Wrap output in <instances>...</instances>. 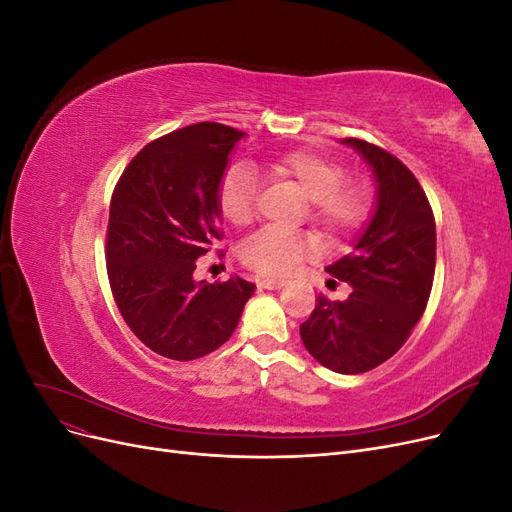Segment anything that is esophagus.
I'll return each instance as SVG.
<instances>
[{
  "label": "esophagus",
  "instance_id": "obj_1",
  "mask_svg": "<svg viewBox=\"0 0 512 512\" xmlns=\"http://www.w3.org/2000/svg\"><path fill=\"white\" fill-rule=\"evenodd\" d=\"M284 284H286L284 280H260L258 282L260 288H267V290H277V288H282Z\"/></svg>",
  "mask_w": 512,
  "mask_h": 512
}]
</instances>
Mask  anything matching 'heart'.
<instances>
[{
    "label": "heart",
    "instance_id": "1",
    "mask_svg": "<svg viewBox=\"0 0 512 512\" xmlns=\"http://www.w3.org/2000/svg\"><path fill=\"white\" fill-rule=\"evenodd\" d=\"M262 173L277 181H290L307 196V220L324 239L339 241L369 218L374 194L361 179L346 177V168L314 149H294L280 158L260 164ZM258 185L243 166H232L215 190V205L222 218L243 228L256 218ZM316 250V237L309 232L262 228L239 247V258L247 269L260 275L282 277L292 273Z\"/></svg>",
    "mask_w": 512,
    "mask_h": 512
}]
</instances>
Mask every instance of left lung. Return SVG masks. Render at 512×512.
<instances>
[{
	"label": "left lung",
	"instance_id": "left-lung-1",
	"mask_svg": "<svg viewBox=\"0 0 512 512\" xmlns=\"http://www.w3.org/2000/svg\"><path fill=\"white\" fill-rule=\"evenodd\" d=\"M378 181V205L354 250L327 267L352 286L346 301L318 294L301 339L314 359L337 374H363L406 344L421 320L436 271V220L421 183L393 153L344 138ZM331 280L333 284H337Z\"/></svg>",
	"mask_w": 512,
	"mask_h": 512
}]
</instances>
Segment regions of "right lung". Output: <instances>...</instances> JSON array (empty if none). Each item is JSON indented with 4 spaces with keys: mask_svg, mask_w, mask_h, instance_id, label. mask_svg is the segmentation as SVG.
Wrapping results in <instances>:
<instances>
[{
    "mask_svg": "<svg viewBox=\"0 0 512 512\" xmlns=\"http://www.w3.org/2000/svg\"><path fill=\"white\" fill-rule=\"evenodd\" d=\"M241 130L200 121L147 143L123 170L108 211L106 273L130 331L166 359L194 361L237 329L254 284L194 282L222 239L215 190ZM224 256V252L220 254Z\"/></svg>",
    "mask_w": 512,
    "mask_h": 512,
    "instance_id": "add662e5",
    "label": "right lung"
}]
</instances>
